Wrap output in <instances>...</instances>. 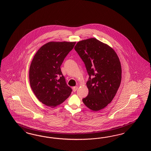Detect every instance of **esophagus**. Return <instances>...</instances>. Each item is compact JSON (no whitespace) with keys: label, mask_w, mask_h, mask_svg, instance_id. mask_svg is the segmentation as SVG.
Returning <instances> with one entry per match:
<instances>
[{"label":"esophagus","mask_w":151,"mask_h":151,"mask_svg":"<svg viewBox=\"0 0 151 151\" xmlns=\"http://www.w3.org/2000/svg\"><path fill=\"white\" fill-rule=\"evenodd\" d=\"M78 86H75V87H73V91L74 92L76 91L77 90H78Z\"/></svg>","instance_id":"obj_1"}]
</instances>
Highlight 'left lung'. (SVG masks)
Instances as JSON below:
<instances>
[{
	"instance_id": "1",
	"label": "left lung",
	"mask_w": 151,
	"mask_h": 151,
	"mask_svg": "<svg viewBox=\"0 0 151 151\" xmlns=\"http://www.w3.org/2000/svg\"><path fill=\"white\" fill-rule=\"evenodd\" d=\"M75 50L90 76L86 83L88 93L82 101L93 111L102 110L112 101L121 83L122 69L119 57L110 46L93 37L78 41Z\"/></svg>"
}]
</instances>
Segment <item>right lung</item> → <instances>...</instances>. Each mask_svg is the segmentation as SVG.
<instances>
[{"mask_svg":"<svg viewBox=\"0 0 151 151\" xmlns=\"http://www.w3.org/2000/svg\"><path fill=\"white\" fill-rule=\"evenodd\" d=\"M76 42L50 41L37 50L29 69V81L37 99L46 106L55 107L70 95L60 66Z\"/></svg>","mask_w":151,"mask_h":151,"instance_id":"add662e5","label":"right lung"}]
</instances>
